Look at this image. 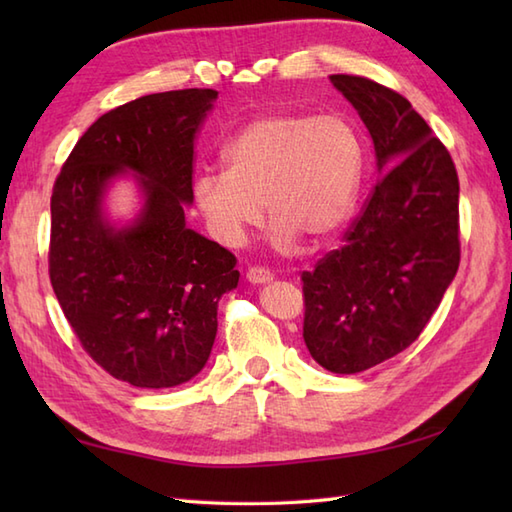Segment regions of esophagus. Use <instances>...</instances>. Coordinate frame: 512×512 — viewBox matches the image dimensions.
I'll list each match as a JSON object with an SVG mask.
<instances>
[{"label":"esophagus","instance_id":"1","mask_svg":"<svg viewBox=\"0 0 512 512\" xmlns=\"http://www.w3.org/2000/svg\"><path fill=\"white\" fill-rule=\"evenodd\" d=\"M246 279L250 281V284H268V281H273V273L266 268H259V266H253L246 270Z\"/></svg>","mask_w":512,"mask_h":512}]
</instances>
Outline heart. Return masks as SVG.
<instances>
[{
	"instance_id": "heart-1",
	"label": "heart",
	"mask_w": 512,
	"mask_h": 512,
	"mask_svg": "<svg viewBox=\"0 0 512 512\" xmlns=\"http://www.w3.org/2000/svg\"><path fill=\"white\" fill-rule=\"evenodd\" d=\"M222 160L224 169H204L193 180L211 233L226 246H242L266 202L275 244L292 248L299 237L328 242L350 220L365 151L341 116L268 114L239 129Z\"/></svg>"
}]
</instances>
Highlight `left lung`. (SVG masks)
I'll return each mask as SVG.
<instances>
[{"label": "left lung", "instance_id": "8db88e82", "mask_svg": "<svg viewBox=\"0 0 512 512\" xmlns=\"http://www.w3.org/2000/svg\"><path fill=\"white\" fill-rule=\"evenodd\" d=\"M385 171L343 246L303 281V341L334 374H356L418 339L460 266V182L451 154L398 92L332 74Z\"/></svg>", "mask_w": 512, "mask_h": 512}]
</instances>
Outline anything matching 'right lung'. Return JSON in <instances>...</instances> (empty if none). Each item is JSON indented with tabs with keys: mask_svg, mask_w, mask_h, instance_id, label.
<instances>
[{
	"mask_svg": "<svg viewBox=\"0 0 512 512\" xmlns=\"http://www.w3.org/2000/svg\"><path fill=\"white\" fill-rule=\"evenodd\" d=\"M215 90L140 96L110 110L63 162L50 200L48 270L83 350L145 389L187 383L209 361L217 301L237 288V259L184 222L193 202V140ZM125 170L146 204L134 225L104 220L102 195Z\"/></svg>",
	"mask_w": 512,
	"mask_h": 512,
	"instance_id": "right-lung-1",
	"label": "right lung"
}]
</instances>
